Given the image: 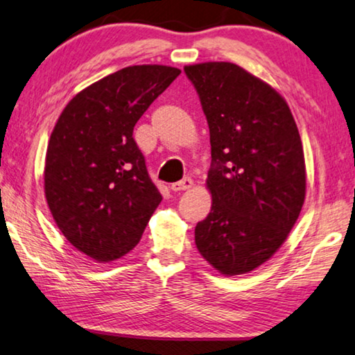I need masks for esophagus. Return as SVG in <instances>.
<instances>
[{
  "label": "esophagus",
  "instance_id": "34e87169",
  "mask_svg": "<svg viewBox=\"0 0 355 355\" xmlns=\"http://www.w3.org/2000/svg\"><path fill=\"white\" fill-rule=\"evenodd\" d=\"M191 187H193V181H191L190 178H185V179H182V181H179V182H173L170 185V190L181 191V190H190Z\"/></svg>",
  "mask_w": 355,
  "mask_h": 355
}]
</instances>
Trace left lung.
<instances>
[{
  "label": "left lung",
  "mask_w": 355,
  "mask_h": 355,
  "mask_svg": "<svg viewBox=\"0 0 355 355\" xmlns=\"http://www.w3.org/2000/svg\"><path fill=\"white\" fill-rule=\"evenodd\" d=\"M211 133L209 216L196 225L201 257L222 275L248 274L274 257L305 201L304 148L278 92L234 62L184 67Z\"/></svg>",
  "instance_id": "8db88e82"
}]
</instances>
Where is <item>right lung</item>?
Here are the masks:
<instances>
[{
  "instance_id": "add662e5",
  "label": "right lung",
  "mask_w": 355,
  "mask_h": 355,
  "mask_svg": "<svg viewBox=\"0 0 355 355\" xmlns=\"http://www.w3.org/2000/svg\"><path fill=\"white\" fill-rule=\"evenodd\" d=\"M181 73L124 67L80 91L58 118L44 168L46 205L64 237L97 263L130 252L160 205L133 127Z\"/></svg>"
}]
</instances>
